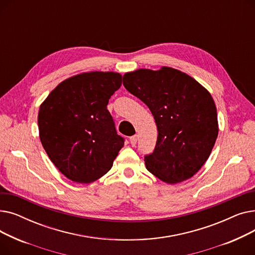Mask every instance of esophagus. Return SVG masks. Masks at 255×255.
Returning a JSON list of instances; mask_svg holds the SVG:
<instances>
[{
    "mask_svg": "<svg viewBox=\"0 0 255 255\" xmlns=\"http://www.w3.org/2000/svg\"><path fill=\"white\" fill-rule=\"evenodd\" d=\"M137 138H138V136L137 135H133V136H131L130 137V143L132 144V146H134L135 144H136V142H137Z\"/></svg>",
    "mask_w": 255,
    "mask_h": 255,
    "instance_id": "obj_1",
    "label": "esophagus"
}]
</instances>
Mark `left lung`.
<instances>
[{
  "mask_svg": "<svg viewBox=\"0 0 255 255\" xmlns=\"http://www.w3.org/2000/svg\"><path fill=\"white\" fill-rule=\"evenodd\" d=\"M123 85L154 116L158 137L146 169L161 181L190 179L208 160L218 136L215 103L194 78L177 69H139L123 76Z\"/></svg>",
  "mask_w": 255,
  "mask_h": 255,
  "instance_id": "1",
  "label": "left lung"
}]
</instances>
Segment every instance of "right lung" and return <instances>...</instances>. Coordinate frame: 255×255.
Wrapping results in <instances>:
<instances>
[{"mask_svg": "<svg viewBox=\"0 0 255 255\" xmlns=\"http://www.w3.org/2000/svg\"><path fill=\"white\" fill-rule=\"evenodd\" d=\"M122 85L116 72H87L64 80L40 105L39 136L49 159L69 180L89 184L109 171L125 139L107 111Z\"/></svg>", "mask_w": 255, "mask_h": 255, "instance_id": "1", "label": "right lung"}]
</instances>
